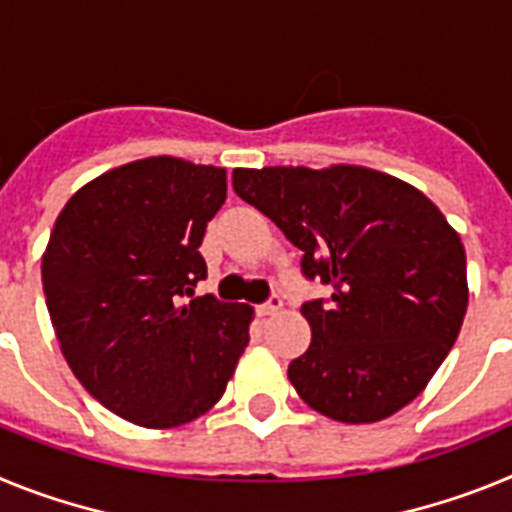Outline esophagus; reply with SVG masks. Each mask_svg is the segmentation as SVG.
I'll return each mask as SVG.
<instances>
[{
	"mask_svg": "<svg viewBox=\"0 0 512 512\" xmlns=\"http://www.w3.org/2000/svg\"><path fill=\"white\" fill-rule=\"evenodd\" d=\"M282 305H284L282 297L274 295V297H269V302H264V305L259 307V312L261 315H277V312L282 310Z\"/></svg>",
	"mask_w": 512,
	"mask_h": 512,
	"instance_id": "esophagus-1",
	"label": "esophagus"
}]
</instances>
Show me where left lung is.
<instances>
[{"label": "left lung", "instance_id": "left-lung-1", "mask_svg": "<svg viewBox=\"0 0 512 512\" xmlns=\"http://www.w3.org/2000/svg\"><path fill=\"white\" fill-rule=\"evenodd\" d=\"M238 197L295 243L330 302L302 305L312 341L297 395L338 423H377L428 387L469 305L467 253L413 184L354 164L235 169Z\"/></svg>", "mask_w": 512, "mask_h": 512}]
</instances>
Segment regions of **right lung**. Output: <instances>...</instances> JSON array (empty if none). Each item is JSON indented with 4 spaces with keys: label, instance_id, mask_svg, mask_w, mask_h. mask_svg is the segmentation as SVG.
I'll use <instances>...</instances> for the list:
<instances>
[{
    "label": "right lung",
    "instance_id": "obj_1",
    "mask_svg": "<svg viewBox=\"0 0 512 512\" xmlns=\"http://www.w3.org/2000/svg\"><path fill=\"white\" fill-rule=\"evenodd\" d=\"M228 197L223 166L138 158L71 194L43 253L58 346L81 387L143 428L212 410L248 346L253 307L195 297L200 246Z\"/></svg>",
    "mask_w": 512,
    "mask_h": 512
}]
</instances>
